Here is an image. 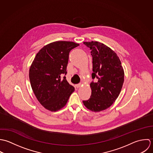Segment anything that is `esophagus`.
Returning a JSON list of instances; mask_svg holds the SVG:
<instances>
[{
	"label": "esophagus",
	"mask_w": 153,
	"mask_h": 153,
	"mask_svg": "<svg viewBox=\"0 0 153 153\" xmlns=\"http://www.w3.org/2000/svg\"><path fill=\"white\" fill-rule=\"evenodd\" d=\"M81 84L80 83H79V84H77V85H76V87L77 88H80V86H81Z\"/></svg>",
	"instance_id": "esophagus-1"
}]
</instances>
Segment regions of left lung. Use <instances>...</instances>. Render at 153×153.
Masks as SVG:
<instances>
[{
	"label": "left lung",
	"instance_id": "left-lung-1",
	"mask_svg": "<svg viewBox=\"0 0 153 153\" xmlns=\"http://www.w3.org/2000/svg\"><path fill=\"white\" fill-rule=\"evenodd\" d=\"M90 48L93 59L91 97L83 100L84 105L93 112L109 108L118 98L124 81V71L117 54L109 47L97 41L84 42Z\"/></svg>",
	"mask_w": 153,
	"mask_h": 153
}]
</instances>
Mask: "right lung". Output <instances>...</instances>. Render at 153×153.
I'll return each mask as SVG.
<instances>
[{"instance_id":"right-lung-1","label":"right lung","mask_w":153,"mask_h":153,"mask_svg":"<svg viewBox=\"0 0 153 153\" xmlns=\"http://www.w3.org/2000/svg\"><path fill=\"white\" fill-rule=\"evenodd\" d=\"M79 44L71 41H55L42 48L31 64L29 77L31 88L39 102L47 110L62 108L74 91L64 76L70 51Z\"/></svg>"}]
</instances>
